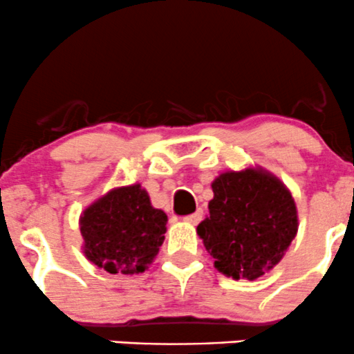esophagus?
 <instances>
[{"label": "esophagus", "instance_id": "esophagus-1", "mask_svg": "<svg viewBox=\"0 0 354 354\" xmlns=\"http://www.w3.org/2000/svg\"><path fill=\"white\" fill-rule=\"evenodd\" d=\"M203 218V212H201V209H198V212H195V213H192V215H188V216H185V221L186 223H192V225H196V223H200V220Z\"/></svg>", "mask_w": 354, "mask_h": 354}]
</instances>
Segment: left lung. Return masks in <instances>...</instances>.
Masks as SVG:
<instances>
[{
  "instance_id": "8db88e82",
  "label": "left lung",
  "mask_w": 354,
  "mask_h": 354,
  "mask_svg": "<svg viewBox=\"0 0 354 354\" xmlns=\"http://www.w3.org/2000/svg\"><path fill=\"white\" fill-rule=\"evenodd\" d=\"M207 218L196 227L216 270L255 281L274 269L297 234L294 198L262 168L225 171L212 183Z\"/></svg>"
}]
</instances>
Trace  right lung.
Instances as JSON below:
<instances>
[{
    "label": "right lung",
    "instance_id": "1",
    "mask_svg": "<svg viewBox=\"0 0 354 354\" xmlns=\"http://www.w3.org/2000/svg\"><path fill=\"white\" fill-rule=\"evenodd\" d=\"M166 221L141 185L111 189L80 215L84 255L109 274L145 272L165 242Z\"/></svg>",
    "mask_w": 354,
    "mask_h": 354
}]
</instances>
